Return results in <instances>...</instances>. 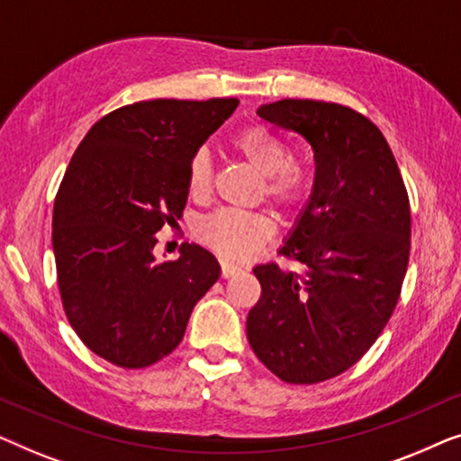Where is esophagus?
Returning a JSON list of instances; mask_svg holds the SVG:
<instances>
[{
    "label": "esophagus",
    "mask_w": 461,
    "mask_h": 461,
    "mask_svg": "<svg viewBox=\"0 0 461 461\" xmlns=\"http://www.w3.org/2000/svg\"><path fill=\"white\" fill-rule=\"evenodd\" d=\"M241 267H237V264H232L229 260H220V275H222V279H229V276L237 275Z\"/></svg>",
    "instance_id": "34e87169"
}]
</instances>
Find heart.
Wrapping results in <instances>:
<instances>
[{
	"mask_svg": "<svg viewBox=\"0 0 461 461\" xmlns=\"http://www.w3.org/2000/svg\"><path fill=\"white\" fill-rule=\"evenodd\" d=\"M230 149L262 176L260 194L283 212L304 205L311 194L314 172L304 157L289 155L287 144L262 125H245L230 136ZM212 159L197 150L186 166V191L194 201L205 199L212 188ZM275 224L264 212L220 210L197 224L201 243L230 260H243L273 237Z\"/></svg>",
	"mask_w": 461,
	"mask_h": 461,
	"instance_id": "heart-1",
	"label": "heart"
}]
</instances>
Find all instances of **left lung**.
Returning <instances> with one entry per match:
<instances>
[{
  "label": "left lung",
  "instance_id": "8db88e82",
  "mask_svg": "<svg viewBox=\"0 0 461 461\" xmlns=\"http://www.w3.org/2000/svg\"><path fill=\"white\" fill-rule=\"evenodd\" d=\"M258 115L306 138L317 174L279 251L302 270L254 268L262 294L248 339L279 380L319 384L350 369L393 317L411 249L409 194L386 138L350 106L285 98Z\"/></svg>",
  "mask_w": 461,
  "mask_h": 461
}]
</instances>
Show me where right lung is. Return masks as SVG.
<instances>
[{
    "mask_svg": "<svg viewBox=\"0 0 461 461\" xmlns=\"http://www.w3.org/2000/svg\"><path fill=\"white\" fill-rule=\"evenodd\" d=\"M237 98H157L98 119L54 201L52 245L62 308L81 342L123 369L149 367L185 338L218 281L210 251L182 243L157 262L155 232L186 205V166L237 109Z\"/></svg>",
    "mask_w": 461,
    "mask_h": 461,
    "instance_id": "1",
    "label": "right lung"
}]
</instances>
